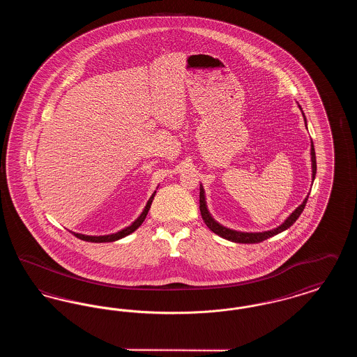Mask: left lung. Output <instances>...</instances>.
<instances>
[{
    "mask_svg": "<svg viewBox=\"0 0 357 357\" xmlns=\"http://www.w3.org/2000/svg\"><path fill=\"white\" fill-rule=\"evenodd\" d=\"M305 118V116H304ZM310 155H312V175H313V181H314V176H316V171H317V165H316V153H314V146H313V142H312V149H310ZM309 197V195H307ZM307 197L305 198V201L303 204H300L290 215H289L288 220L284 222L281 226H278L277 229H273L269 231H264V233H241V231H236V230H230L227 227H223L222 225H220L218 222L214 221L206 207V199H204V187L201 186L199 188V210H201V214H202V218H204V223L207 225V227L218 234L220 237L225 238L227 241H231V242H237V243H258V242H262L268 238L273 237L284 230L289 229L294 222L297 221V218L301 215V213L304 211L305 208L306 201H307Z\"/></svg>",
    "mask_w": 357,
    "mask_h": 357,
    "instance_id": "left-lung-1",
    "label": "left lung"
}]
</instances>
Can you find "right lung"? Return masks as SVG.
<instances>
[{
	"instance_id": "1",
	"label": "right lung",
	"mask_w": 357,
	"mask_h": 357,
	"mask_svg": "<svg viewBox=\"0 0 357 357\" xmlns=\"http://www.w3.org/2000/svg\"><path fill=\"white\" fill-rule=\"evenodd\" d=\"M156 192V191H155ZM155 192H153V195H151V198L149 199V202L146 204V207H144V210H143V213L140 214V217L136 220L132 225H130L128 227H126V229H123V230H120L118 233H115V234H109V236H99V237H95V236H84V234H77V233H73V236L75 237L79 238V239H83V241H86V242H114V241H118L120 238L126 237V236H128V234H131V233H134L136 229L143 223L144 221V218L147 217V214H149V210H150V207H151V204H153V197H155Z\"/></svg>"
}]
</instances>
